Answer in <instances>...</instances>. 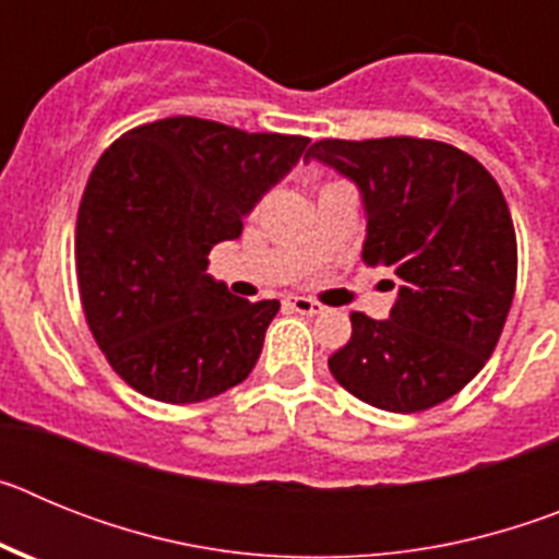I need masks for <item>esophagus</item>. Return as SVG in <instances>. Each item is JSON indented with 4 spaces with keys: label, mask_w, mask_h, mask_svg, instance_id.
<instances>
[{
    "label": "esophagus",
    "mask_w": 559,
    "mask_h": 559,
    "mask_svg": "<svg viewBox=\"0 0 559 559\" xmlns=\"http://www.w3.org/2000/svg\"><path fill=\"white\" fill-rule=\"evenodd\" d=\"M285 305H288L290 310H296V313H302V316L324 313V305L316 302V299H308V296H288V299H285Z\"/></svg>",
    "instance_id": "1"
}]
</instances>
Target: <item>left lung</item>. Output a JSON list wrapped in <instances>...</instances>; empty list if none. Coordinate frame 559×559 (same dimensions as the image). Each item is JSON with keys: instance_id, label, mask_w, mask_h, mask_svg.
Here are the masks:
<instances>
[{"instance_id": "obj_1", "label": "left lung", "mask_w": 559, "mask_h": 559, "mask_svg": "<svg viewBox=\"0 0 559 559\" xmlns=\"http://www.w3.org/2000/svg\"><path fill=\"white\" fill-rule=\"evenodd\" d=\"M308 159L358 185L360 257L397 276L386 322L349 316L353 335L330 355V372L383 412L445 403L481 372L515 296V226L501 187L471 153L417 136L319 140Z\"/></svg>"}]
</instances>
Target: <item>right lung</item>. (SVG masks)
<instances>
[{
  "label": "right lung",
  "mask_w": 559,
  "mask_h": 559,
  "mask_svg": "<svg viewBox=\"0 0 559 559\" xmlns=\"http://www.w3.org/2000/svg\"><path fill=\"white\" fill-rule=\"evenodd\" d=\"M308 142L167 117L106 147L78 210V288L97 347L128 386L185 406L249 378L280 302L231 296L206 274V254L243 231Z\"/></svg>",
  "instance_id": "1"
}]
</instances>
